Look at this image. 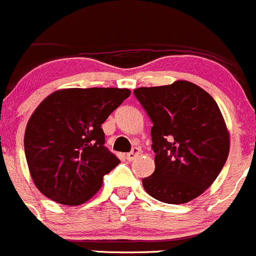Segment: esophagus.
<instances>
[{"label": "esophagus", "instance_id": "1", "mask_svg": "<svg viewBox=\"0 0 256 256\" xmlns=\"http://www.w3.org/2000/svg\"><path fill=\"white\" fill-rule=\"evenodd\" d=\"M139 154H140V149L136 148H136L132 149V152H129V153H127L126 158H127L128 162H132V160H133V159H136V156H139Z\"/></svg>", "mask_w": 256, "mask_h": 256}]
</instances>
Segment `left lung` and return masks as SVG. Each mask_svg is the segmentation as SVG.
I'll return each mask as SVG.
<instances>
[{
	"label": "left lung",
	"instance_id": "8db88e82",
	"mask_svg": "<svg viewBox=\"0 0 256 256\" xmlns=\"http://www.w3.org/2000/svg\"><path fill=\"white\" fill-rule=\"evenodd\" d=\"M150 118L156 170L142 179L146 193L168 204L200 196L229 154V133L216 102L186 80L133 90Z\"/></svg>",
	"mask_w": 256,
	"mask_h": 256
}]
</instances>
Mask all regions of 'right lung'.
Instances as JSON below:
<instances>
[{
    "instance_id": "add662e5",
    "label": "right lung",
    "mask_w": 256,
    "mask_h": 256,
    "mask_svg": "<svg viewBox=\"0 0 256 256\" xmlns=\"http://www.w3.org/2000/svg\"><path fill=\"white\" fill-rule=\"evenodd\" d=\"M130 94L120 88H70L48 96L24 133V154L42 194L64 206H80L102 186L120 164L104 146L102 124Z\"/></svg>"
}]
</instances>
